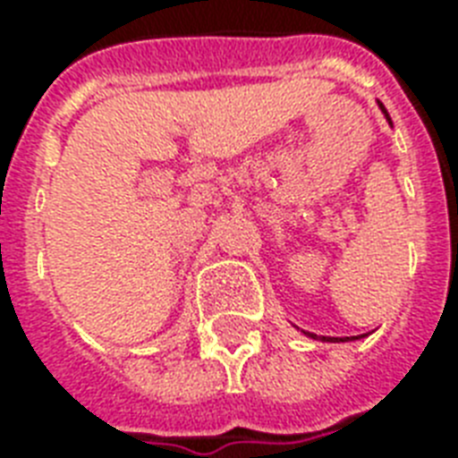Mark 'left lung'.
Instances as JSON below:
<instances>
[{"mask_svg":"<svg viewBox=\"0 0 458 458\" xmlns=\"http://www.w3.org/2000/svg\"><path fill=\"white\" fill-rule=\"evenodd\" d=\"M380 109H383V114L387 116V111H385L383 104H380ZM387 121H390V116H387ZM304 335H309V337H313V340H316V335L313 333H304ZM361 337H366V335H354V337H320V340L323 342H354V340H361Z\"/></svg>","mask_w":458,"mask_h":458,"instance_id":"left-lung-1","label":"left lung"}]
</instances>
